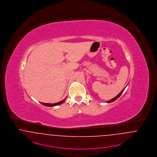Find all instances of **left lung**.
Returning a JSON list of instances; mask_svg holds the SVG:
<instances>
[{
	"instance_id": "1",
	"label": "left lung",
	"mask_w": 157,
	"mask_h": 157,
	"mask_svg": "<svg viewBox=\"0 0 157 157\" xmlns=\"http://www.w3.org/2000/svg\"><path fill=\"white\" fill-rule=\"evenodd\" d=\"M125 88H124V89H123V90H122V91H121V92H120V94H118V95H117V96H116V97H114V98H113V99H111V100H109V101H107V102H108V103H109V102H113V101H115V100H117V98H118V97H120V96H121V94H122V93H123V91H124V90H125Z\"/></svg>"
}]
</instances>
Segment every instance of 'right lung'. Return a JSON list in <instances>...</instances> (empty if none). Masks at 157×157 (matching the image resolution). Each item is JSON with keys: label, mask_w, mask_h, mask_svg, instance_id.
Instances as JSON below:
<instances>
[{"label": "right lung", "mask_w": 157, "mask_h": 157, "mask_svg": "<svg viewBox=\"0 0 157 157\" xmlns=\"http://www.w3.org/2000/svg\"><path fill=\"white\" fill-rule=\"evenodd\" d=\"M66 98L63 100H62L61 101H59V102H56V103H53V104H49V103H43V102H41V104L45 106H48V107H54L56 105H60L62 104L63 102H64L66 100Z\"/></svg>", "instance_id": "right-lung-1"}]
</instances>
